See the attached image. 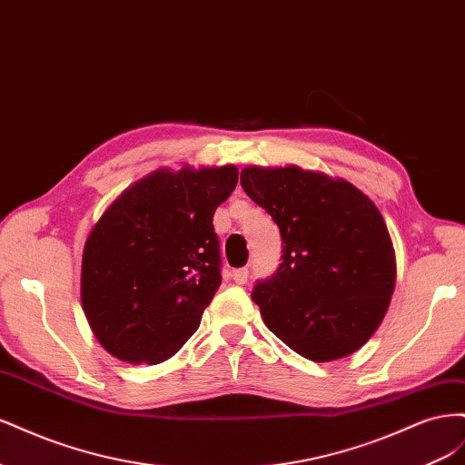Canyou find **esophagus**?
I'll return each mask as SVG.
<instances>
[{"label": "esophagus", "mask_w": 465, "mask_h": 465, "mask_svg": "<svg viewBox=\"0 0 465 465\" xmlns=\"http://www.w3.org/2000/svg\"><path fill=\"white\" fill-rule=\"evenodd\" d=\"M248 275H250L248 267H241V270H234V272H232V279H234V283H236V285H244L246 281H248Z\"/></svg>", "instance_id": "obj_1"}]
</instances>
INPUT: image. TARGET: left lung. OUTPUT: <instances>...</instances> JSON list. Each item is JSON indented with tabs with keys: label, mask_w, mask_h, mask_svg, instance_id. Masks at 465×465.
I'll list each match as a JSON object with an SVG mask.
<instances>
[{
	"label": "left lung",
	"mask_w": 465,
	"mask_h": 465,
	"mask_svg": "<svg viewBox=\"0 0 465 465\" xmlns=\"http://www.w3.org/2000/svg\"><path fill=\"white\" fill-rule=\"evenodd\" d=\"M241 184L281 232L275 273L252 301L294 353L328 362L355 353L382 322L396 256L376 205L345 180L299 166H248Z\"/></svg>",
	"instance_id": "1"
}]
</instances>
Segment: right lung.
<instances>
[{"mask_svg": "<svg viewBox=\"0 0 465 465\" xmlns=\"http://www.w3.org/2000/svg\"><path fill=\"white\" fill-rule=\"evenodd\" d=\"M238 171L182 168L135 182L93 227L81 302L96 340L132 364H159L198 330L221 285L215 209Z\"/></svg>", "mask_w": 465, "mask_h": 465, "instance_id": "1", "label": "right lung"}]
</instances>
